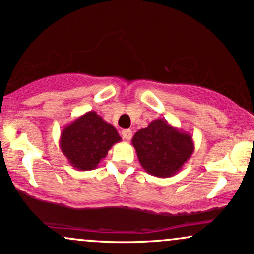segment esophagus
<instances>
[{
	"label": "esophagus",
	"instance_id": "1",
	"mask_svg": "<svg viewBox=\"0 0 254 254\" xmlns=\"http://www.w3.org/2000/svg\"><path fill=\"white\" fill-rule=\"evenodd\" d=\"M122 137L125 139V141H130L131 137H132V131L127 129V130H123L122 131Z\"/></svg>",
	"mask_w": 254,
	"mask_h": 254
}]
</instances>
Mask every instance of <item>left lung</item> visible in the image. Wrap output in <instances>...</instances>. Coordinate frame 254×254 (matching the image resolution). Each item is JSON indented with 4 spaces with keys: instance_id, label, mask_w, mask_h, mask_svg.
I'll return each mask as SVG.
<instances>
[{
    "instance_id": "1",
    "label": "left lung",
    "mask_w": 254,
    "mask_h": 254,
    "mask_svg": "<svg viewBox=\"0 0 254 254\" xmlns=\"http://www.w3.org/2000/svg\"><path fill=\"white\" fill-rule=\"evenodd\" d=\"M131 142L143 170L157 178L176 176L194 150L190 133L172 127L164 118L137 131Z\"/></svg>"
}]
</instances>
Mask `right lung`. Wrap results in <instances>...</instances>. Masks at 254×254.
I'll return each mask as SVG.
<instances>
[{"instance_id":"right-lung-1","label":"right lung","mask_w":254,"mask_h":254,"mask_svg":"<svg viewBox=\"0 0 254 254\" xmlns=\"http://www.w3.org/2000/svg\"><path fill=\"white\" fill-rule=\"evenodd\" d=\"M122 141L112 124L95 111H89L63 127L60 147L72 167L78 171L94 170L113 144Z\"/></svg>"}]
</instances>
